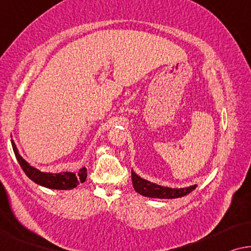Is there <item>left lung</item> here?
I'll return each instance as SVG.
<instances>
[{"mask_svg":"<svg viewBox=\"0 0 251 251\" xmlns=\"http://www.w3.org/2000/svg\"><path fill=\"white\" fill-rule=\"evenodd\" d=\"M132 182H133V188L137 193L142 195L144 197H150V198H159V199H175V198H181L186 195H189L190 192H192L193 190L197 188V185L188 186V188L183 189H171L166 188V186H161L154 183H151L147 179L141 178L139 175H136L135 173L132 171Z\"/></svg>","mask_w":251,"mask_h":251,"instance_id":"8db88e82","label":"left lung"}]
</instances>
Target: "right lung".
<instances>
[{"label": "right lung", "mask_w": 251, "mask_h": 251, "mask_svg": "<svg viewBox=\"0 0 251 251\" xmlns=\"http://www.w3.org/2000/svg\"><path fill=\"white\" fill-rule=\"evenodd\" d=\"M11 144L13 148V152L16 154L17 160H18L19 165L23 168L28 177L31 181H34L37 184L43 185L45 188L49 189H55V190H68L76 188L79 183L85 182L87 176V169L85 167L80 168L77 173L66 172V173H59V174H50V173H42L38 169L31 167L28 165L26 161L23 159L20 156L18 150L13 140H11Z\"/></svg>", "instance_id": "add662e5"}]
</instances>
